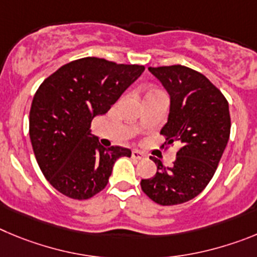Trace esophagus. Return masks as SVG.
Here are the masks:
<instances>
[{
    "mask_svg": "<svg viewBox=\"0 0 257 257\" xmlns=\"http://www.w3.org/2000/svg\"><path fill=\"white\" fill-rule=\"evenodd\" d=\"M132 157L136 159V160H142V159L146 157V155L142 154L141 151H138V150H133V151H132Z\"/></svg>",
    "mask_w": 257,
    "mask_h": 257,
    "instance_id": "esophagus-1",
    "label": "esophagus"
}]
</instances>
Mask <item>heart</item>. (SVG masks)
Here are the masks:
<instances>
[{"instance_id":"heart-1","label":"heart","mask_w":257,"mask_h":257,"mask_svg":"<svg viewBox=\"0 0 257 257\" xmlns=\"http://www.w3.org/2000/svg\"><path fill=\"white\" fill-rule=\"evenodd\" d=\"M152 92V91H151ZM151 92H147V93H151ZM147 93H146V94H147Z\"/></svg>"}]
</instances>
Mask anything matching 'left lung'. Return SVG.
I'll list each match as a JSON object with an SVG mask.
<instances>
[{
    "label": "left lung",
    "instance_id": "8db88e82",
    "mask_svg": "<svg viewBox=\"0 0 257 257\" xmlns=\"http://www.w3.org/2000/svg\"><path fill=\"white\" fill-rule=\"evenodd\" d=\"M170 96L168 121L160 133L166 145H178L173 166L150 157L157 172L141 187L163 206L179 205L205 189L221 159L230 134L229 105L203 74L183 65L149 68Z\"/></svg>",
    "mask_w": 257,
    "mask_h": 257
}]
</instances>
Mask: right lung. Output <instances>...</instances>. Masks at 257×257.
Instances as JSON below:
<instances>
[{
    "label": "right lung",
    "instance_id": "obj_1",
    "mask_svg": "<svg viewBox=\"0 0 257 257\" xmlns=\"http://www.w3.org/2000/svg\"><path fill=\"white\" fill-rule=\"evenodd\" d=\"M145 70L98 57L75 60L39 85L29 112V136L37 163L60 193L87 200L102 191L115 161L129 149L103 147L91 133L103 115Z\"/></svg>",
    "mask_w": 257,
    "mask_h": 257
}]
</instances>
